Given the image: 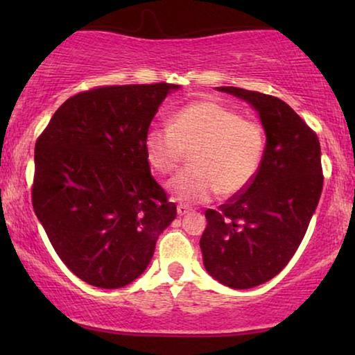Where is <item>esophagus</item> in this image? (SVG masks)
I'll use <instances>...</instances> for the list:
<instances>
[{
	"instance_id": "1",
	"label": "esophagus",
	"mask_w": 355,
	"mask_h": 355,
	"mask_svg": "<svg viewBox=\"0 0 355 355\" xmlns=\"http://www.w3.org/2000/svg\"><path fill=\"white\" fill-rule=\"evenodd\" d=\"M189 211H191V208H189V207H186V205H178V215H179V216L187 215Z\"/></svg>"
}]
</instances>
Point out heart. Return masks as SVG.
<instances>
[{
    "label": "heart",
    "mask_w": 355,
    "mask_h": 355,
    "mask_svg": "<svg viewBox=\"0 0 355 355\" xmlns=\"http://www.w3.org/2000/svg\"><path fill=\"white\" fill-rule=\"evenodd\" d=\"M265 144L259 123L213 100L182 106L169 125L152 124L144 135L145 157L163 176L176 171L191 152V168L168 184L171 196L184 203L244 192L261 166Z\"/></svg>",
    "instance_id": "1"
}]
</instances>
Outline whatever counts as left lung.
I'll list each match as a JSON object with an SVG mask.
<instances>
[{
	"mask_svg": "<svg viewBox=\"0 0 355 355\" xmlns=\"http://www.w3.org/2000/svg\"><path fill=\"white\" fill-rule=\"evenodd\" d=\"M218 90L259 111L266 145L250 186L205 211L200 249L213 278L249 289L275 278L302 242L322 196V152L317 134L283 100L237 87Z\"/></svg>",
	"mask_w": 355,
	"mask_h": 355,
	"instance_id": "8db88e82",
	"label": "left lung"
}]
</instances>
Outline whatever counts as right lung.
Returning a JSON list of instances; mask_svg holds the SVG:
<instances>
[{"instance_id": "1", "label": "right lung", "mask_w": 355, "mask_h": 355, "mask_svg": "<svg viewBox=\"0 0 355 355\" xmlns=\"http://www.w3.org/2000/svg\"><path fill=\"white\" fill-rule=\"evenodd\" d=\"M179 85H105L62 103L35 144L32 205L64 265L116 289L152 260L176 205L155 181L144 135Z\"/></svg>"}]
</instances>
